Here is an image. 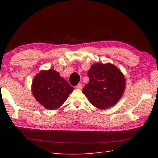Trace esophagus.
Instances as JSON below:
<instances>
[{"label":"esophagus","mask_w":158,"mask_h":158,"mask_svg":"<svg viewBox=\"0 0 158 158\" xmlns=\"http://www.w3.org/2000/svg\"><path fill=\"white\" fill-rule=\"evenodd\" d=\"M76 88L77 89H81L82 88V84H78L77 85H76Z\"/></svg>","instance_id":"1"}]
</instances>
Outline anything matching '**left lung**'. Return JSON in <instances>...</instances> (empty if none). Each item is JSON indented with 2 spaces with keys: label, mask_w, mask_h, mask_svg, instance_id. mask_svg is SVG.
Segmentation results:
<instances>
[{
  "label": "left lung",
  "mask_w": 158,
  "mask_h": 158,
  "mask_svg": "<svg viewBox=\"0 0 158 158\" xmlns=\"http://www.w3.org/2000/svg\"><path fill=\"white\" fill-rule=\"evenodd\" d=\"M89 81L82 92L94 106L106 109L114 106L125 92V76L117 66L95 63L88 72Z\"/></svg>",
  "instance_id": "1"
}]
</instances>
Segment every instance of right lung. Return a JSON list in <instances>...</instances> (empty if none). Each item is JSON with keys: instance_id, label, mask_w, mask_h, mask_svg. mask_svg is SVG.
<instances>
[{"instance_id": "obj_1", "label": "right lung", "mask_w": 158, "mask_h": 158, "mask_svg": "<svg viewBox=\"0 0 158 158\" xmlns=\"http://www.w3.org/2000/svg\"><path fill=\"white\" fill-rule=\"evenodd\" d=\"M74 89L53 69L38 73L33 80L31 88L37 101L49 110L59 108Z\"/></svg>"}]
</instances>
